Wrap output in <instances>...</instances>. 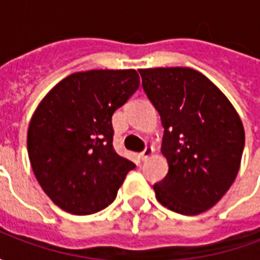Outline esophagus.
<instances>
[{"mask_svg":"<svg viewBox=\"0 0 260 260\" xmlns=\"http://www.w3.org/2000/svg\"><path fill=\"white\" fill-rule=\"evenodd\" d=\"M153 152H154V149H153V146H146L145 147V150L139 154L141 156L142 160H147V158L150 157L153 154Z\"/></svg>","mask_w":260,"mask_h":260,"instance_id":"esophagus-1","label":"esophagus"}]
</instances>
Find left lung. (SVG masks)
Listing matches in <instances>:
<instances>
[{"mask_svg":"<svg viewBox=\"0 0 260 260\" xmlns=\"http://www.w3.org/2000/svg\"><path fill=\"white\" fill-rule=\"evenodd\" d=\"M147 99L164 128L169 173L153 185L170 210L195 216L213 207L240 170L245 132L233 104L191 68L139 69Z\"/></svg>","mask_w":260,"mask_h":260,"instance_id":"1","label":"left lung"}]
</instances>
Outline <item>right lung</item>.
Listing matches in <instances>:
<instances>
[{
	"label": "right lung",
	"instance_id": "right-lung-1",
	"mask_svg": "<svg viewBox=\"0 0 260 260\" xmlns=\"http://www.w3.org/2000/svg\"><path fill=\"white\" fill-rule=\"evenodd\" d=\"M139 83L135 69L76 72L36 108L27 131L29 160L43 191L65 212L103 210L135 169L114 150L111 118Z\"/></svg>",
	"mask_w": 260,
	"mask_h": 260
}]
</instances>
